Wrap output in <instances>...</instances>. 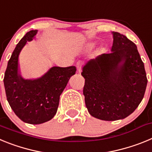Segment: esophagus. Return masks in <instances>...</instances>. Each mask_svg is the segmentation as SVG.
I'll return each instance as SVG.
<instances>
[{
  "mask_svg": "<svg viewBox=\"0 0 152 152\" xmlns=\"http://www.w3.org/2000/svg\"><path fill=\"white\" fill-rule=\"evenodd\" d=\"M77 72L80 73L81 72V63L79 61V62L77 63Z\"/></svg>",
  "mask_w": 152,
  "mask_h": 152,
  "instance_id": "obj_1",
  "label": "esophagus"
}]
</instances>
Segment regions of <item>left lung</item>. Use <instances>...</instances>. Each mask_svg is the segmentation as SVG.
<instances>
[{
	"label": "left lung",
	"mask_w": 152,
	"mask_h": 152,
	"mask_svg": "<svg viewBox=\"0 0 152 152\" xmlns=\"http://www.w3.org/2000/svg\"><path fill=\"white\" fill-rule=\"evenodd\" d=\"M112 52L91 60L83 68V94L91 116L114 121L129 116L144 97L148 80L137 46L113 32Z\"/></svg>",
	"instance_id": "8db88e82"
}]
</instances>
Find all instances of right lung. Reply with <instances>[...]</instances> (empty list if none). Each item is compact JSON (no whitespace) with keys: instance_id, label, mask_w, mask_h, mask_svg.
I'll use <instances>...</instances> for the list:
<instances>
[{"instance_id":"right-lung-1","label":"right lung","mask_w":152,"mask_h":152,"mask_svg":"<svg viewBox=\"0 0 152 152\" xmlns=\"http://www.w3.org/2000/svg\"><path fill=\"white\" fill-rule=\"evenodd\" d=\"M37 30L28 32L13 50L4 77L7 101L15 114L24 123L41 124L54 117L60 95L76 67H53L42 77L24 80L18 74V56L27 41H31Z\"/></svg>"}]
</instances>
